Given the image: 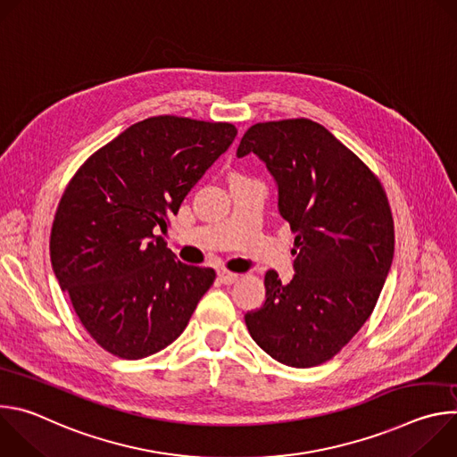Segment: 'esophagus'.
<instances>
[{
	"mask_svg": "<svg viewBox=\"0 0 457 457\" xmlns=\"http://www.w3.org/2000/svg\"><path fill=\"white\" fill-rule=\"evenodd\" d=\"M219 280H220L222 284H233V282L238 280V275L224 270V271H219Z\"/></svg>",
	"mask_w": 457,
	"mask_h": 457,
	"instance_id": "obj_1",
	"label": "esophagus"
}]
</instances>
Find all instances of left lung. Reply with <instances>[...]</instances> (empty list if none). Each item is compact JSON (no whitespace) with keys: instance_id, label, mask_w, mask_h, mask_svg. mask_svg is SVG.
<instances>
[{"instance_id":"8db88e82","label":"left lung","mask_w":457,"mask_h":457,"mask_svg":"<svg viewBox=\"0 0 457 457\" xmlns=\"http://www.w3.org/2000/svg\"><path fill=\"white\" fill-rule=\"evenodd\" d=\"M262 159L295 237L296 275L264 278V305L247 312L251 338L277 361L305 369L338 354L379 298L395 254V220L370 168L311 119L256 122L237 155Z\"/></svg>"}]
</instances>
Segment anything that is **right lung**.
I'll return each mask as SVG.
<instances>
[{
  "label": "right lung",
  "instance_id": "1",
  "mask_svg": "<svg viewBox=\"0 0 457 457\" xmlns=\"http://www.w3.org/2000/svg\"><path fill=\"white\" fill-rule=\"evenodd\" d=\"M237 137L231 122L148 117L92 154L64 187L50 258L87 333L110 354L141 360L173 344L215 282L166 247L189 189Z\"/></svg>",
  "mask_w": 457,
  "mask_h": 457
}]
</instances>
